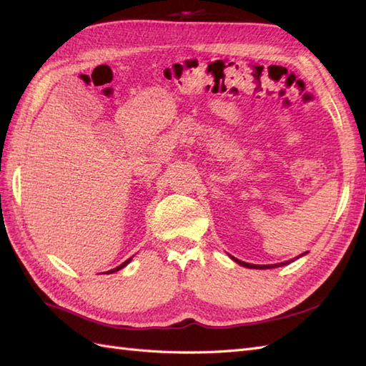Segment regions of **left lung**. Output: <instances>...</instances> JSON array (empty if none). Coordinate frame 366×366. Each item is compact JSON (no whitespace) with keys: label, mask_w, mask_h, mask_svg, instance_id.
<instances>
[{"label":"left lung","mask_w":366,"mask_h":366,"mask_svg":"<svg viewBox=\"0 0 366 366\" xmlns=\"http://www.w3.org/2000/svg\"><path fill=\"white\" fill-rule=\"evenodd\" d=\"M305 253H302V254H299V257H304ZM297 257V258H299ZM297 258H295V259H297ZM232 259H234L235 262H238L239 265H242V267H247V269H274V267H282V265H287V264H290V262H293L295 259H290V261H285V262H280V264H272V265H257V264H249V262H244V261H239V259H237V258H234L232 257Z\"/></svg>","instance_id":"obj_1"}]
</instances>
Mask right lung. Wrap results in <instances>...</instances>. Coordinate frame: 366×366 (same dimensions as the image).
<instances>
[{"instance_id":"add662e5","label":"right lung","mask_w":366,"mask_h":366,"mask_svg":"<svg viewBox=\"0 0 366 366\" xmlns=\"http://www.w3.org/2000/svg\"><path fill=\"white\" fill-rule=\"evenodd\" d=\"M131 259H132V257H131V258H128V259H127L125 262H122L120 265H117V267H116V269H113V270H109V272H107V273H114V272H117V270H120V269H124L127 264H129V261H131Z\"/></svg>"}]
</instances>
